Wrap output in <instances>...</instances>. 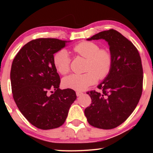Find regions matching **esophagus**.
Segmentation results:
<instances>
[{
  "mask_svg": "<svg viewBox=\"0 0 153 153\" xmlns=\"http://www.w3.org/2000/svg\"><path fill=\"white\" fill-rule=\"evenodd\" d=\"M76 96H77V97H79V96L82 95L83 93H82V92H79V91H77L76 93Z\"/></svg>",
  "mask_w": 153,
  "mask_h": 153,
  "instance_id": "obj_1",
  "label": "esophagus"
}]
</instances>
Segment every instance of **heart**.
Instances as JSON below:
<instances>
[{
  "label": "heart",
  "mask_w": 153,
  "mask_h": 153,
  "mask_svg": "<svg viewBox=\"0 0 153 153\" xmlns=\"http://www.w3.org/2000/svg\"><path fill=\"white\" fill-rule=\"evenodd\" d=\"M74 51L87 58L84 74H72L62 79L64 87L75 91H83L97 82L98 77L103 79L109 74L113 65V56L107 49H100L93 42H82L74 47ZM53 65L58 72L65 74L70 71V57L65 49L54 54Z\"/></svg>",
  "instance_id": "heart-1"
}]
</instances>
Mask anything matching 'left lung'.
Listing matches in <instances>:
<instances>
[{
  "label": "left lung",
  "instance_id": "8db88e82",
  "mask_svg": "<svg viewBox=\"0 0 153 153\" xmlns=\"http://www.w3.org/2000/svg\"><path fill=\"white\" fill-rule=\"evenodd\" d=\"M100 39L109 45L113 65L108 76L97 85L101 93L87 92L92 103L84 114L92 126L110 129L124 123L139 103L143 90V68L137 49L121 33L110 29L87 40Z\"/></svg>",
  "mask_w": 153,
  "mask_h": 153
}]
</instances>
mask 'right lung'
<instances>
[{
    "label": "right lung",
    "instance_id": "obj_1",
    "mask_svg": "<svg viewBox=\"0 0 153 153\" xmlns=\"http://www.w3.org/2000/svg\"><path fill=\"white\" fill-rule=\"evenodd\" d=\"M69 41L39 38L25 45L14 58L10 72L12 91L21 113L42 129L63 124L76 99L72 89L59 88L60 79L53 65V54Z\"/></svg>",
    "mask_w": 153,
    "mask_h": 153
}]
</instances>
